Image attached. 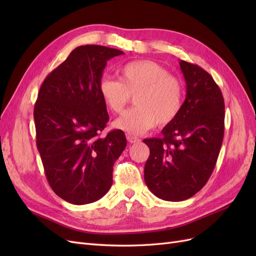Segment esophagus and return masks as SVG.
I'll return each mask as SVG.
<instances>
[{"label": "esophagus", "mask_w": 256, "mask_h": 256, "mask_svg": "<svg viewBox=\"0 0 256 256\" xmlns=\"http://www.w3.org/2000/svg\"><path fill=\"white\" fill-rule=\"evenodd\" d=\"M127 140L129 143H138L141 140L138 138V136H131V134H128L127 136Z\"/></svg>", "instance_id": "obj_1"}]
</instances>
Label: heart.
I'll return each mask as SVG.
<instances>
[{"label": "heart", "instance_id": "obj_1", "mask_svg": "<svg viewBox=\"0 0 256 256\" xmlns=\"http://www.w3.org/2000/svg\"><path fill=\"white\" fill-rule=\"evenodd\" d=\"M120 81L104 78L99 94L106 106L120 113L134 96L136 106L114 122L129 134H143L157 125H168L180 115L184 104L182 82L154 60H134L118 69Z\"/></svg>", "mask_w": 256, "mask_h": 256}]
</instances>
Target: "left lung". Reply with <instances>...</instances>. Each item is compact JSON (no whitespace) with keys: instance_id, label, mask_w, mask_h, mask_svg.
<instances>
[{"instance_id":"1","label":"left lung","mask_w":256,"mask_h":256,"mask_svg":"<svg viewBox=\"0 0 256 256\" xmlns=\"http://www.w3.org/2000/svg\"><path fill=\"white\" fill-rule=\"evenodd\" d=\"M186 99L180 115L162 129L164 138H145L150 157L147 187L157 198L180 202L193 196L210 177L224 136V100L203 68L180 60Z\"/></svg>"}]
</instances>
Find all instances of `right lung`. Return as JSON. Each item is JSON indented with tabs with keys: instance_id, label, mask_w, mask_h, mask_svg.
<instances>
[{
	"instance_id": "add662e5",
	"label": "right lung",
	"mask_w": 256,
	"mask_h": 256,
	"mask_svg": "<svg viewBox=\"0 0 256 256\" xmlns=\"http://www.w3.org/2000/svg\"><path fill=\"white\" fill-rule=\"evenodd\" d=\"M122 51L80 46L48 74L34 106L36 144L56 194L74 205L96 202L111 188L113 166L127 145L122 130L99 136L109 120L99 83Z\"/></svg>"
}]
</instances>
